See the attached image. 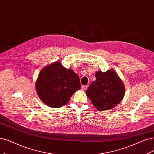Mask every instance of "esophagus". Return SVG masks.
I'll return each instance as SVG.
<instances>
[{"instance_id": "esophagus-1", "label": "esophagus", "mask_w": 154, "mask_h": 154, "mask_svg": "<svg viewBox=\"0 0 154 154\" xmlns=\"http://www.w3.org/2000/svg\"><path fill=\"white\" fill-rule=\"evenodd\" d=\"M88 88V86H82V89L84 90V91H86Z\"/></svg>"}]
</instances>
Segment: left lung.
<instances>
[{"label":"left lung","instance_id":"1","mask_svg":"<svg viewBox=\"0 0 154 154\" xmlns=\"http://www.w3.org/2000/svg\"><path fill=\"white\" fill-rule=\"evenodd\" d=\"M96 80L91 84L86 94L96 109L103 111L113 109L122 100L125 88L120 77L113 70L98 71Z\"/></svg>","mask_w":154,"mask_h":154}]
</instances>
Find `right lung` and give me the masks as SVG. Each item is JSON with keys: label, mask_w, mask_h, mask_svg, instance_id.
<instances>
[{"label": "right lung", "mask_w": 154, "mask_h": 154, "mask_svg": "<svg viewBox=\"0 0 154 154\" xmlns=\"http://www.w3.org/2000/svg\"><path fill=\"white\" fill-rule=\"evenodd\" d=\"M35 88L43 103L50 107L60 108L68 103L76 91L81 88V85L77 73L57 61L40 72Z\"/></svg>", "instance_id": "add662e5"}]
</instances>
